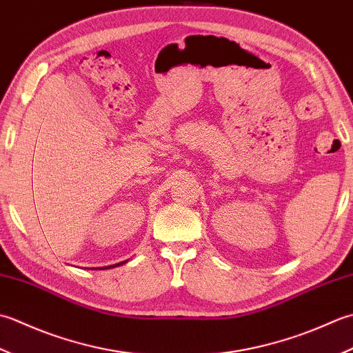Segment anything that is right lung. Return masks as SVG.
Segmentation results:
<instances>
[{"label":"right lung","mask_w":353,"mask_h":353,"mask_svg":"<svg viewBox=\"0 0 353 353\" xmlns=\"http://www.w3.org/2000/svg\"><path fill=\"white\" fill-rule=\"evenodd\" d=\"M128 261H123V262H120V263H114V265H110V267H103V268H99V270H110V268H116V267H120V265H123V263H126ZM97 270V268H96Z\"/></svg>","instance_id":"add662e5"}]
</instances>
